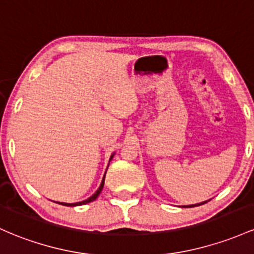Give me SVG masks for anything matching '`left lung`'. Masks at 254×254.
<instances>
[{
  "mask_svg": "<svg viewBox=\"0 0 254 254\" xmlns=\"http://www.w3.org/2000/svg\"><path fill=\"white\" fill-rule=\"evenodd\" d=\"M206 202H207V201H202V202H200V204H195V205H189V206H182V207H194V206H200V205H204V204H206Z\"/></svg>",
  "mask_w": 254,
  "mask_h": 254,
  "instance_id": "8db88e82",
  "label": "left lung"
}]
</instances>
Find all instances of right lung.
<instances>
[{
    "mask_svg": "<svg viewBox=\"0 0 254 254\" xmlns=\"http://www.w3.org/2000/svg\"><path fill=\"white\" fill-rule=\"evenodd\" d=\"M113 155H114V153L112 155H111V158H110V161L112 160V158H113ZM105 176H106V174L104 175V178H102V181H101V185H100V187H99V189H97V190L95 191V193H94L93 195H91L90 197H89V199H86V200H84V201H79V202H74V204H66V202H61V205H65V206H71V207H73V206H79V205H85V204H88V202H91V201H94V200L96 199L97 196H99L100 195V193H101V190H102V188H104V185H105ZM60 204V202H59Z\"/></svg>",
    "mask_w": 254,
    "mask_h": 254,
    "instance_id": "1",
    "label": "right lung"
}]
</instances>
